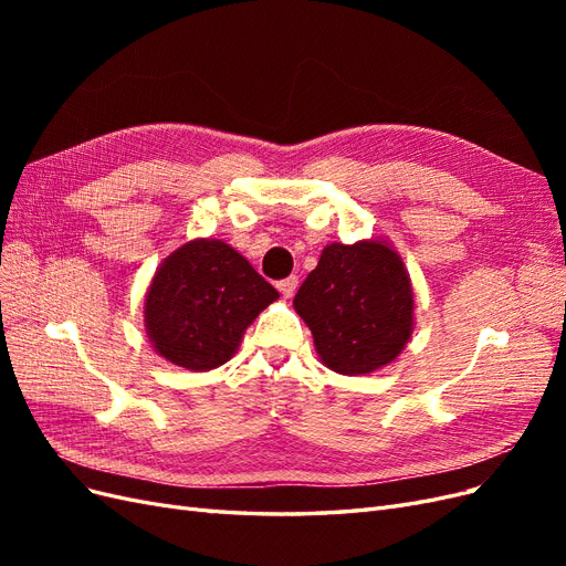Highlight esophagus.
Returning <instances> with one entry per match:
<instances>
[{
	"mask_svg": "<svg viewBox=\"0 0 566 566\" xmlns=\"http://www.w3.org/2000/svg\"><path fill=\"white\" fill-rule=\"evenodd\" d=\"M279 290H281V295L283 297H293L295 295V290H297V276H290V279H285V281H281L279 283Z\"/></svg>",
	"mask_w": 566,
	"mask_h": 566,
	"instance_id": "esophagus-1",
	"label": "esophagus"
}]
</instances>
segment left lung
<instances>
[{
    "label": "left lung",
    "instance_id": "left-lung-1",
    "mask_svg": "<svg viewBox=\"0 0 566 566\" xmlns=\"http://www.w3.org/2000/svg\"><path fill=\"white\" fill-rule=\"evenodd\" d=\"M293 304L321 361L342 375L391 364L413 333V285L385 241L325 245Z\"/></svg>",
    "mask_w": 566,
    "mask_h": 566
}]
</instances>
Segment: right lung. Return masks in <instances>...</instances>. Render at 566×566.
Segmentation results:
<instances>
[{
	"label": "right lung",
	"instance_id": "obj_1",
	"mask_svg": "<svg viewBox=\"0 0 566 566\" xmlns=\"http://www.w3.org/2000/svg\"><path fill=\"white\" fill-rule=\"evenodd\" d=\"M279 290L241 252L214 238H196L175 250L153 276L146 302V335L169 364L212 370L235 354L248 325Z\"/></svg>",
	"mask_w": 566,
	"mask_h": 566
}]
</instances>
